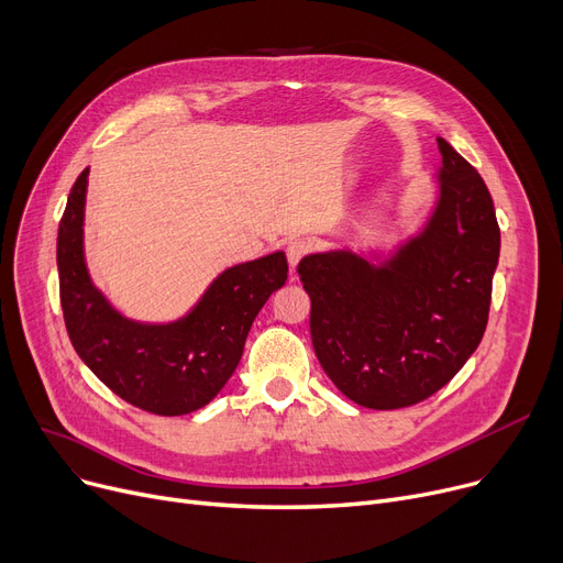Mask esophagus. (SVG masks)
I'll return each mask as SVG.
<instances>
[{
    "label": "esophagus",
    "instance_id": "obj_1",
    "mask_svg": "<svg viewBox=\"0 0 563 563\" xmlns=\"http://www.w3.org/2000/svg\"><path fill=\"white\" fill-rule=\"evenodd\" d=\"M310 251V244L308 242H301V240H294L287 244L285 253H287V262H289V269H297L299 262L308 255Z\"/></svg>",
    "mask_w": 563,
    "mask_h": 563
}]
</instances>
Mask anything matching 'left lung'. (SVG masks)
<instances>
[{"mask_svg": "<svg viewBox=\"0 0 563 563\" xmlns=\"http://www.w3.org/2000/svg\"><path fill=\"white\" fill-rule=\"evenodd\" d=\"M435 205L388 255L331 249L299 264L310 335L335 388L374 410L412 406L454 378L479 346L499 257L493 198L438 139Z\"/></svg>", "mask_w": 563, "mask_h": 563, "instance_id": "obj_1", "label": "left lung"}]
</instances>
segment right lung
Wrapping results in <instances>:
<instances>
[{
  "label": "right lung",
  "mask_w": 563,
  "mask_h": 563,
  "mask_svg": "<svg viewBox=\"0 0 563 563\" xmlns=\"http://www.w3.org/2000/svg\"><path fill=\"white\" fill-rule=\"evenodd\" d=\"M88 168L70 189L56 236L58 291L70 342L84 365L128 404L187 416L210 404L240 365L266 299L287 280L283 251L221 272L196 306L173 321H136L96 287L84 257Z\"/></svg>",
  "instance_id": "add662e5"
}]
</instances>
